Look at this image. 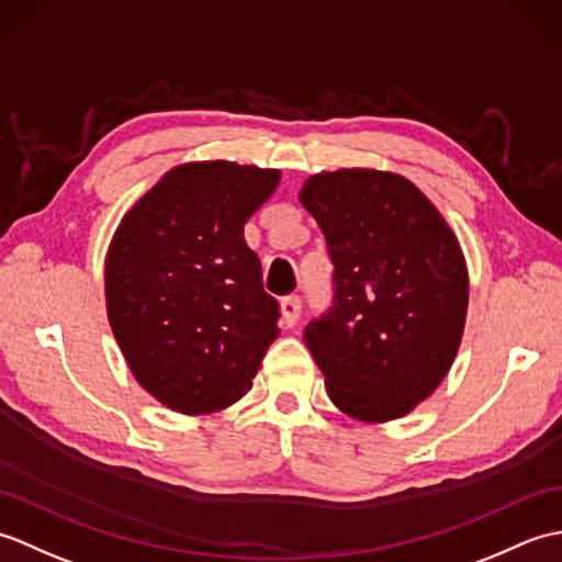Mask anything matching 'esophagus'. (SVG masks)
I'll use <instances>...</instances> for the list:
<instances>
[{"label": "esophagus", "mask_w": 562, "mask_h": 562, "mask_svg": "<svg viewBox=\"0 0 562 562\" xmlns=\"http://www.w3.org/2000/svg\"><path fill=\"white\" fill-rule=\"evenodd\" d=\"M280 312H282V324L288 328H294L296 321H300V312H302V300L300 296H284L280 302Z\"/></svg>", "instance_id": "obj_1"}]
</instances>
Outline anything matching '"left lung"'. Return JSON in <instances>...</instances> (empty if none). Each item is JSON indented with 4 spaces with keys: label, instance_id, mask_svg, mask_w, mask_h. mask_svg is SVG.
<instances>
[{
    "label": "left lung",
    "instance_id": "left-lung-1",
    "mask_svg": "<svg viewBox=\"0 0 562 562\" xmlns=\"http://www.w3.org/2000/svg\"><path fill=\"white\" fill-rule=\"evenodd\" d=\"M300 202L336 266V304L304 340L330 401L389 423L429 398L457 360L469 268L457 234L408 178L379 169L308 176Z\"/></svg>",
    "mask_w": 562,
    "mask_h": 562
}]
</instances>
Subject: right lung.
I'll return each instance as SVG.
<instances>
[{
	"label": "right lung",
	"instance_id": "1",
	"mask_svg": "<svg viewBox=\"0 0 562 562\" xmlns=\"http://www.w3.org/2000/svg\"><path fill=\"white\" fill-rule=\"evenodd\" d=\"M280 178L224 159L178 164L117 224L105 314L137 384L166 408H229L278 338V302L262 290L244 224Z\"/></svg>",
	"mask_w": 562,
	"mask_h": 562
}]
</instances>
